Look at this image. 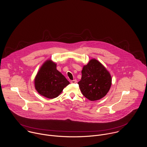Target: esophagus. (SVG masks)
<instances>
[{"mask_svg": "<svg viewBox=\"0 0 147 147\" xmlns=\"http://www.w3.org/2000/svg\"><path fill=\"white\" fill-rule=\"evenodd\" d=\"M76 82H77V80H76V79H75V80H71V83H73V84L76 83Z\"/></svg>", "mask_w": 147, "mask_h": 147, "instance_id": "obj_1", "label": "esophagus"}]
</instances>
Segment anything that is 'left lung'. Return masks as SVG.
Instances as JSON below:
<instances>
[{"label": "left lung", "instance_id": "1", "mask_svg": "<svg viewBox=\"0 0 147 147\" xmlns=\"http://www.w3.org/2000/svg\"><path fill=\"white\" fill-rule=\"evenodd\" d=\"M82 74L78 84L84 96L90 101H96L106 96L111 85V78L101 63L91 59L84 65Z\"/></svg>", "mask_w": 147, "mask_h": 147}]
</instances>
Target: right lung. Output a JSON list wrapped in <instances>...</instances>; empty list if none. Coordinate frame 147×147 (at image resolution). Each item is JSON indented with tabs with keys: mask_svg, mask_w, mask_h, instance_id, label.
<instances>
[{
	"mask_svg": "<svg viewBox=\"0 0 147 147\" xmlns=\"http://www.w3.org/2000/svg\"><path fill=\"white\" fill-rule=\"evenodd\" d=\"M57 64L51 61L44 63L34 80L37 91L48 98L57 97L69 82L57 68Z\"/></svg>",
	"mask_w": 147,
	"mask_h": 147,
	"instance_id": "right-lung-1",
	"label": "right lung"
}]
</instances>
